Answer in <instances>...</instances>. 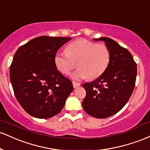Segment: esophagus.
Segmentation results:
<instances>
[{
    "label": "esophagus",
    "mask_w": 150,
    "mask_h": 150,
    "mask_svg": "<svg viewBox=\"0 0 150 150\" xmlns=\"http://www.w3.org/2000/svg\"><path fill=\"white\" fill-rule=\"evenodd\" d=\"M73 85L74 88H77V87H80V84L78 83V82H73Z\"/></svg>",
    "instance_id": "34e87169"
}]
</instances>
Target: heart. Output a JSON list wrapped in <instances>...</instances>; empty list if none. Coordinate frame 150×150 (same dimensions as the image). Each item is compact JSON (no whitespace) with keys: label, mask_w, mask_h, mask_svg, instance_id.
I'll list each match as a JSON object with an SVG mask.
<instances>
[{"label":"heart","mask_w":150,"mask_h":150,"mask_svg":"<svg viewBox=\"0 0 150 150\" xmlns=\"http://www.w3.org/2000/svg\"><path fill=\"white\" fill-rule=\"evenodd\" d=\"M109 61L110 53L106 46L98 45L85 39L70 43L66 52L57 53L54 56L56 68L64 75L70 74L77 63L79 69L71 75L74 80L100 77L107 68Z\"/></svg>","instance_id":"heart-1"}]
</instances>
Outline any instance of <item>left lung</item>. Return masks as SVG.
<instances>
[{
  "mask_svg": "<svg viewBox=\"0 0 150 150\" xmlns=\"http://www.w3.org/2000/svg\"><path fill=\"white\" fill-rule=\"evenodd\" d=\"M103 41L110 53V61L100 77L83 84L86 97L82 107L89 115L105 118L116 114L128 102L137 76V65L131 53L108 37L94 39Z\"/></svg>",
  "mask_w": 150,
  "mask_h": 150,
  "instance_id": "1",
  "label": "left lung"
}]
</instances>
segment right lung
I'll return each mask as SVG.
<instances>
[{
	"label": "right lung",
	"mask_w": 150,
	"mask_h": 150,
	"mask_svg": "<svg viewBox=\"0 0 150 150\" xmlns=\"http://www.w3.org/2000/svg\"><path fill=\"white\" fill-rule=\"evenodd\" d=\"M71 38L42 36L20 46L10 65L15 97L25 111L37 118L61 112L73 90V83L54 64L58 49Z\"/></svg>",
	"instance_id": "obj_1"
}]
</instances>
